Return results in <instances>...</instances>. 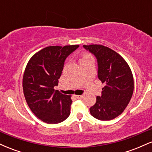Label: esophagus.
<instances>
[{
  "instance_id": "obj_1",
  "label": "esophagus",
  "mask_w": 152,
  "mask_h": 152,
  "mask_svg": "<svg viewBox=\"0 0 152 152\" xmlns=\"http://www.w3.org/2000/svg\"><path fill=\"white\" fill-rule=\"evenodd\" d=\"M75 97L77 99H81L83 98V95H75Z\"/></svg>"
}]
</instances>
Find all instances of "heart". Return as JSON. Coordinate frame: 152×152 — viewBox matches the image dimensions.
Instances as JSON below:
<instances>
[{
	"mask_svg": "<svg viewBox=\"0 0 152 152\" xmlns=\"http://www.w3.org/2000/svg\"><path fill=\"white\" fill-rule=\"evenodd\" d=\"M91 56L88 53H83L81 55V59L80 60H83V59H86V58H91Z\"/></svg>",
	"mask_w": 152,
	"mask_h": 152,
	"instance_id": "1",
	"label": "heart"
}]
</instances>
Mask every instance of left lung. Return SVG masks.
<instances>
[{"instance_id":"8db88e82","label":"left lung","mask_w":152,"mask_h":152,"mask_svg":"<svg viewBox=\"0 0 152 152\" xmlns=\"http://www.w3.org/2000/svg\"><path fill=\"white\" fill-rule=\"evenodd\" d=\"M83 48L96 56L98 77L102 83V96L90 108L94 118L102 121L114 119L122 114L134 91V78L129 66L121 55L108 47L91 44Z\"/></svg>"}]
</instances>
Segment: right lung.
Returning a JSON list of instances; mask_svg holds the SVG:
<instances>
[{"mask_svg": "<svg viewBox=\"0 0 152 152\" xmlns=\"http://www.w3.org/2000/svg\"><path fill=\"white\" fill-rule=\"evenodd\" d=\"M78 46L46 47L28 62L23 77L24 96L32 112L45 123H60L70 115L71 96L53 88L58 85L66 58Z\"/></svg>", "mask_w": 152, "mask_h": 152, "instance_id": "right-lung-1", "label": "right lung"}]
</instances>
